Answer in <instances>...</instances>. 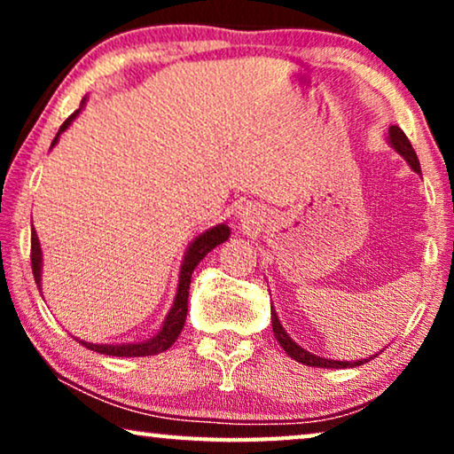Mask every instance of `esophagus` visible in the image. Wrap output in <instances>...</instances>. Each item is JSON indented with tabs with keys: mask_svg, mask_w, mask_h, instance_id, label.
Listing matches in <instances>:
<instances>
[{
	"mask_svg": "<svg viewBox=\"0 0 454 454\" xmlns=\"http://www.w3.org/2000/svg\"><path fill=\"white\" fill-rule=\"evenodd\" d=\"M246 219H247V216H246Z\"/></svg>",
	"mask_w": 454,
	"mask_h": 454,
	"instance_id": "34e87169",
	"label": "esophagus"
}]
</instances>
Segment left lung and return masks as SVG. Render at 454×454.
<instances>
[{
	"instance_id": "obj_1",
	"label": "left lung",
	"mask_w": 454,
	"mask_h": 454,
	"mask_svg": "<svg viewBox=\"0 0 454 454\" xmlns=\"http://www.w3.org/2000/svg\"><path fill=\"white\" fill-rule=\"evenodd\" d=\"M387 140H388V145L393 146L395 151L407 160L409 167H411L415 173H419V176H421V167H419L418 154H415L411 142H409L405 132H403L399 126H390ZM270 320H272V333H275V339L278 340V343H281L285 353H287L289 357H294L295 362H300L303 365H312V368H353V365H362L364 362H370L372 357H376V356H372L368 359H357V362H339V359H328V357L314 356V353L306 351L303 347L297 345L295 340L289 337L287 331H285L283 325H281V320H278L275 308H270Z\"/></svg>"
}]
</instances>
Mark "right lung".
<instances>
[{
    "mask_svg": "<svg viewBox=\"0 0 454 454\" xmlns=\"http://www.w3.org/2000/svg\"><path fill=\"white\" fill-rule=\"evenodd\" d=\"M84 105H86V97L82 98V103H80V107L74 111V114L67 117L64 123H61L58 136H55L51 142V148L58 145L59 136L72 126V121L76 120V117L80 115V111L84 109ZM229 235H231V229H229V225H225V223H221V225L210 227L204 233L198 235V238L192 239V244L188 246V250H185V254H184L182 269H179V283H177L176 300H173V306L165 316L163 326H160V331L154 334V337L146 339V340H138V343H121V345L89 343V340L76 339L78 343H82L86 349L103 353V356H114V357H146V356H157V353H163L169 349V347L177 340L179 333H182V328L185 325V316H188V295H190L192 272H194L196 266L200 264V260L207 256L210 250H215L216 246L223 244V241H227ZM30 264H33V275H35L36 287H39V291H41L43 252H41V244H39V235H36L35 229H33V238H30Z\"/></svg>",
    "mask_w": 454,
    "mask_h": 454,
    "instance_id": "obj_1",
    "label": "right lung"
}]
</instances>
